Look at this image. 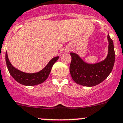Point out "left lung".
<instances>
[{
  "instance_id": "left-lung-1",
  "label": "left lung",
  "mask_w": 123,
  "mask_h": 123,
  "mask_svg": "<svg viewBox=\"0 0 123 123\" xmlns=\"http://www.w3.org/2000/svg\"><path fill=\"white\" fill-rule=\"evenodd\" d=\"M108 53L104 61L95 64L84 62L78 55L71 52V62L69 71L73 81L79 85L95 86L101 83L109 76L113 68L115 53L113 42L108 34Z\"/></svg>"
}]
</instances>
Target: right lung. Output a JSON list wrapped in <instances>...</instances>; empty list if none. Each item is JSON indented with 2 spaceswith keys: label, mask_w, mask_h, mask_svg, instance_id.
Listing matches in <instances>:
<instances>
[{
  "label": "right lung",
  "mask_w": 123,
  "mask_h": 123,
  "mask_svg": "<svg viewBox=\"0 0 123 123\" xmlns=\"http://www.w3.org/2000/svg\"><path fill=\"white\" fill-rule=\"evenodd\" d=\"M59 56H56L52 58L46 67L42 69L41 71L35 73H26L23 71H19L17 68L13 67L8 60L7 52L5 54V61H6V67L8 68L10 74L15 81L24 86H35L44 82L48 78L49 75L52 69V66L58 60Z\"/></svg>",
  "instance_id": "1"
}]
</instances>
